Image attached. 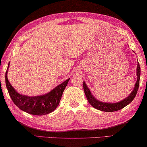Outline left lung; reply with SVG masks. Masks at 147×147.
<instances>
[{
    "label": "left lung",
    "mask_w": 147,
    "mask_h": 147,
    "mask_svg": "<svg viewBox=\"0 0 147 147\" xmlns=\"http://www.w3.org/2000/svg\"><path fill=\"white\" fill-rule=\"evenodd\" d=\"M137 82L135 83L134 89L132 91L129 96L124 100H121V102H117V103H106V102H102L98 100L97 99L94 97L93 95L92 94L90 90L85 84V82H83V88H84V91L85 94H86V98L88 101L90 103V104L94 108L98 109V110H101L103 111H106V112H112V111H115L117 110H119L124 107L127 106L129 104L133 101L134 99L135 96H136L138 89H139V80H140V76H141V68H140V65L139 62L137 63Z\"/></svg>",
    "instance_id": "obj_1"
}]
</instances>
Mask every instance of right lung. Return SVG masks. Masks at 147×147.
I'll return each mask as SVG.
<instances>
[{"instance_id":"obj_1","label":"right lung","mask_w":147,"mask_h":147,"mask_svg":"<svg viewBox=\"0 0 147 147\" xmlns=\"http://www.w3.org/2000/svg\"><path fill=\"white\" fill-rule=\"evenodd\" d=\"M9 64L6 71L5 82L8 93L15 105L22 111L32 115H43L53 111L59 104L63 91L70 78L45 95L38 96L22 95L15 90L8 80L7 73Z\"/></svg>"}]
</instances>
